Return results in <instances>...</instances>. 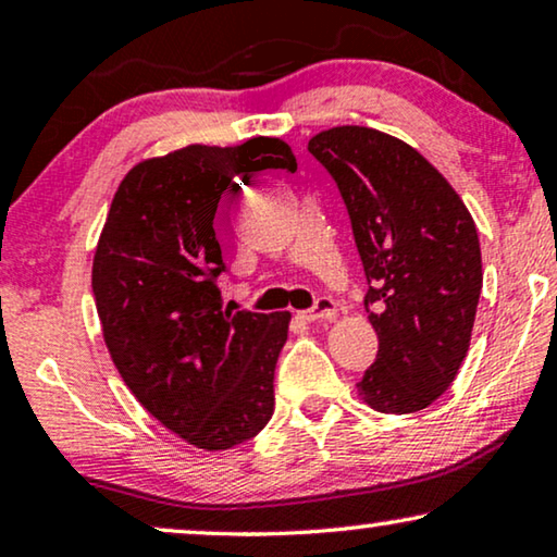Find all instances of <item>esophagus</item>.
Returning <instances> with one entry per match:
<instances>
[{
    "label": "esophagus",
    "mask_w": 557,
    "mask_h": 557,
    "mask_svg": "<svg viewBox=\"0 0 557 557\" xmlns=\"http://www.w3.org/2000/svg\"><path fill=\"white\" fill-rule=\"evenodd\" d=\"M302 320H308V323H333L335 318H338V308H335V300L333 297H318L315 305H312L310 310L300 312Z\"/></svg>",
    "instance_id": "esophagus-1"
}]
</instances>
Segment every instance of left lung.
I'll list each match as a JSON object with an SVG mask.
<instances>
[{
  "instance_id": "1",
  "label": "left lung",
  "mask_w": 557,
  "mask_h": 557,
  "mask_svg": "<svg viewBox=\"0 0 557 557\" xmlns=\"http://www.w3.org/2000/svg\"><path fill=\"white\" fill-rule=\"evenodd\" d=\"M308 151L333 176L368 280L379 356L358 394L381 413H413L451 386L482 293V252L465 201L419 151L388 133L341 125Z\"/></svg>"
}]
</instances>
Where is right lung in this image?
I'll list each match as a JSON object with an SVG mask.
<instances>
[{"instance_id":"right-lung-1","label":"right lung","mask_w":557,"mask_h":557,"mask_svg":"<svg viewBox=\"0 0 557 557\" xmlns=\"http://www.w3.org/2000/svg\"><path fill=\"white\" fill-rule=\"evenodd\" d=\"M297 169L280 138L186 146L133 166L115 191L92 260V297L125 386L199 449L257 436L275 409L289 312L222 310L214 232L222 194L257 171Z\"/></svg>"}]
</instances>
